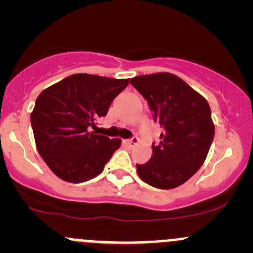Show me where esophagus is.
Masks as SVG:
<instances>
[{
  "label": "esophagus",
  "mask_w": 253,
  "mask_h": 253,
  "mask_svg": "<svg viewBox=\"0 0 253 253\" xmlns=\"http://www.w3.org/2000/svg\"><path fill=\"white\" fill-rule=\"evenodd\" d=\"M138 142H139V138L138 137L134 136V137H132V138L126 139V141H125V144L128 145V147H134V145L138 144Z\"/></svg>",
  "instance_id": "1"
}]
</instances>
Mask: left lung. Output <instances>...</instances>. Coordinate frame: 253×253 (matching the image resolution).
I'll list each match as a JSON object with an SVG mask.
<instances>
[{
    "label": "left lung",
    "instance_id": "obj_1",
    "mask_svg": "<svg viewBox=\"0 0 253 253\" xmlns=\"http://www.w3.org/2000/svg\"><path fill=\"white\" fill-rule=\"evenodd\" d=\"M147 100L153 119L163 128L153 143L149 162L136 164L139 177L153 187L168 190L185 183L205 163L214 138L208 101L171 73L131 79Z\"/></svg>",
    "mask_w": 253,
    "mask_h": 253
}]
</instances>
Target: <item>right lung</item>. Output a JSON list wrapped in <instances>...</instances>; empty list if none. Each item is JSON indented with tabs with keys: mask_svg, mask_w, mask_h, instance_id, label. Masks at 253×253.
Segmentation results:
<instances>
[{
	"mask_svg": "<svg viewBox=\"0 0 253 253\" xmlns=\"http://www.w3.org/2000/svg\"><path fill=\"white\" fill-rule=\"evenodd\" d=\"M128 81L78 73L38 96L30 115L35 144L56 176L81 183L103 172L121 141L93 129Z\"/></svg>",
	"mask_w": 253,
	"mask_h": 253,
	"instance_id": "1",
	"label": "right lung"
}]
</instances>
